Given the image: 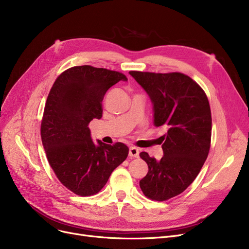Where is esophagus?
Segmentation results:
<instances>
[{"label":"esophagus","instance_id":"obj_1","mask_svg":"<svg viewBox=\"0 0 249 249\" xmlns=\"http://www.w3.org/2000/svg\"><path fill=\"white\" fill-rule=\"evenodd\" d=\"M129 156L130 158H139V149L136 147H130Z\"/></svg>","mask_w":249,"mask_h":249}]
</instances>
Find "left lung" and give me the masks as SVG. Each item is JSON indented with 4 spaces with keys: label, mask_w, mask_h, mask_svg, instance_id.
I'll use <instances>...</instances> for the list:
<instances>
[{
    "label": "left lung",
    "mask_w": 249,
    "mask_h": 249,
    "mask_svg": "<svg viewBox=\"0 0 249 249\" xmlns=\"http://www.w3.org/2000/svg\"><path fill=\"white\" fill-rule=\"evenodd\" d=\"M129 73L152 103L154 126L166 129L160 160L140 153L148 173L139 186L147 198L165 201L184 192L207 160L212 131L210 105L202 88L184 73Z\"/></svg>",
    "instance_id": "1"
}]
</instances>
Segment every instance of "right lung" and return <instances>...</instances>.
<instances>
[{"mask_svg":"<svg viewBox=\"0 0 249 249\" xmlns=\"http://www.w3.org/2000/svg\"><path fill=\"white\" fill-rule=\"evenodd\" d=\"M120 81H127L121 72L81 65L63 71L49 91L42 144L59 181L78 196L100 192L128 155L124 143H95L89 128L91 120L102 118L105 94Z\"/></svg>","mask_w":249,"mask_h":249,"instance_id":"obj_1","label":"right lung"}]
</instances>
